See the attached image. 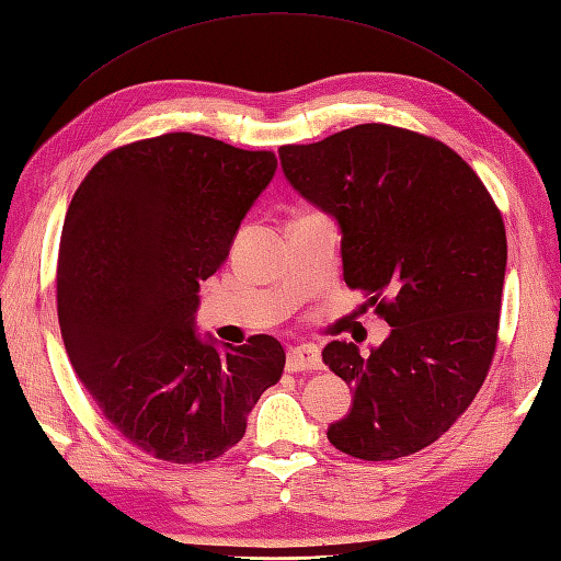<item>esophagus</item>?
I'll use <instances>...</instances> for the list:
<instances>
[{"instance_id":"1","label":"esophagus","mask_w":561,"mask_h":561,"mask_svg":"<svg viewBox=\"0 0 561 561\" xmlns=\"http://www.w3.org/2000/svg\"><path fill=\"white\" fill-rule=\"evenodd\" d=\"M321 353L317 345H295L288 351V359H285V367L288 371H302V369H321Z\"/></svg>"}]
</instances>
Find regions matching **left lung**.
Instances as JSON below:
<instances>
[{
  "label": "left lung",
  "instance_id": "left-lung-1",
  "mask_svg": "<svg viewBox=\"0 0 561 561\" xmlns=\"http://www.w3.org/2000/svg\"><path fill=\"white\" fill-rule=\"evenodd\" d=\"M293 190L341 228L347 288L391 333L369 355L331 341L323 363L353 389L329 427L347 456L393 460L437 442L488 377L506 273L492 196L449 146L389 124H357L280 146Z\"/></svg>",
  "mask_w": 561,
  "mask_h": 561
}]
</instances>
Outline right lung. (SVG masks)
Instances as JSON below:
<instances>
[{"label":"right lung","mask_w":561,"mask_h":561,"mask_svg":"<svg viewBox=\"0 0 561 561\" xmlns=\"http://www.w3.org/2000/svg\"><path fill=\"white\" fill-rule=\"evenodd\" d=\"M276 168L271 151L175 131L115 148L69 204L57 264L67 355L110 425L160 460L226 454L283 375L273 335L218 345L194 321L198 288Z\"/></svg>","instance_id":"right-lung-1"}]
</instances>
